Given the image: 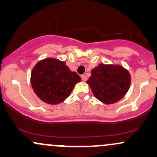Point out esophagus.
Here are the masks:
<instances>
[{
	"label": "esophagus",
	"instance_id": "esophagus-1",
	"mask_svg": "<svg viewBox=\"0 0 157 157\" xmlns=\"http://www.w3.org/2000/svg\"><path fill=\"white\" fill-rule=\"evenodd\" d=\"M81 79H82V81H86V80H87V77H86V75H81Z\"/></svg>",
	"mask_w": 157,
	"mask_h": 157
}]
</instances>
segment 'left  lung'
I'll list each match as a JSON object with an SVG mask.
<instances>
[{
    "instance_id": "1",
    "label": "left lung",
    "mask_w": 157,
    "mask_h": 157,
    "mask_svg": "<svg viewBox=\"0 0 157 157\" xmlns=\"http://www.w3.org/2000/svg\"><path fill=\"white\" fill-rule=\"evenodd\" d=\"M131 82L129 71L119 65L99 64L86 82L94 97L106 104L118 102L127 94Z\"/></svg>"
}]
</instances>
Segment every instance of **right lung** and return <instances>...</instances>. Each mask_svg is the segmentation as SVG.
Segmentation results:
<instances>
[{
    "instance_id": "obj_1",
    "label": "right lung",
    "mask_w": 157,
    "mask_h": 157,
    "mask_svg": "<svg viewBox=\"0 0 157 157\" xmlns=\"http://www.w3.org/2000/svg\"><path fill=\"white\" fill-rule=\"evenodd\" d=\"M80 76L71 71L65 62L54 58L39 61L31 72L30 82L36 94L48 104L64 101L80 82Z\"/></svg>"
}]
</instances>
